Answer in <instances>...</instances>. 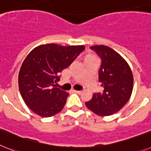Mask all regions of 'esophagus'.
<instances>
[{"label":"esophagus","mask_w":151,"mask_h":151,"mask_svg":"<svg viewBox=\"0 0 151 151\" xmlns=\"http://www.w3.org/2000/svg\"><path fill=\"white\" fill-rule=\"evenodd\" d=\"M73 91L74 92V93H78V94H81V93H82V91H81V90H74Z\"/></svg>","instance_id":"esophagus-1"}]
</instances>
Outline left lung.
<instances>
[{"label": "left lung", "instance_id": "8db88e82", "mask_svg": "<svg viewBox=\"0 0 151 151\" xmlns=\"http://www.w3.org/2000/svg\"><path fill=\"white\" fill-rule=\"evenodd\" d=\"M102 59L99 81L103 90L93 94L86 106L101 116H108L123 108L130 99L134 77L128 62L118 52L103 45L90 47Z\"/></svg>", "mask_w": 151, "mask_h": 151}]
</instances>
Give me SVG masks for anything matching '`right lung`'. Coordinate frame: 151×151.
<instances>
[{"mask_svg":"<svg viewBox=\"0 0 151 151\" xmlns=\"http://www.w3.org/2000/svg\"><path fill=\"white\" fill-rule=\"evenodd\" d=\"M84 45H40L25 58L18 76L20 94L27 106L42 117H52L65 106L69 94L55 87L60 72L68 68Z\"/></svg>","mask_w":151,"mask_h":151,"instance_id":"add662e5","label":"right lung"}]
</instances>
